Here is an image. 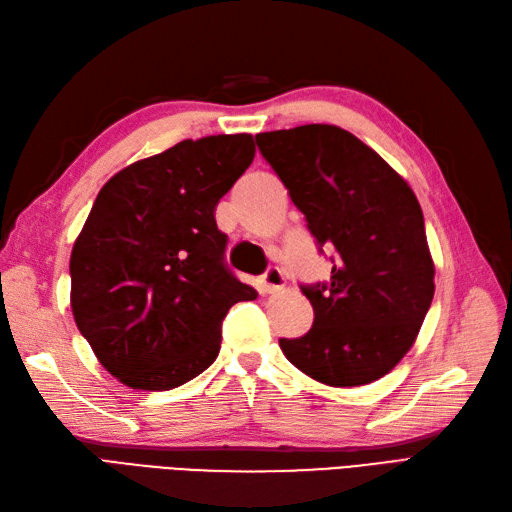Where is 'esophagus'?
<instances>
[{"instance_id":"1","label":"esophagus","mask_w":512,"mask_h":512,"mask_svg":"<svg viewBox=\"0 0 512 512\" xmlns=\"http://www.w3.org/2000/svg\"><path fill=\"white\" fill-rule=\"evenodd\" d=\"M283 285H285V277H283L281 268H277V266H270L264 272V277H261V287H264V292H268V294L283 290Z\"/></svg>"}]
</instances>
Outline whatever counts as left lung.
<instances>
[{"instance_id": "1", "label": "left lung", "mask_w": 512, "mask_h": 512, "mask_svg": "<svg viewBox=\"0 0 512 512\" xmlns=\"http://www.w3.org/2000/svg\"><path fill=\"white\" fill-rule=\"evenodd\" d=\"M255 138L316 244L337 253L331 281L303 287L313 326L281 339L283 355L331 387L378 381L411 350L435 296L417 196L342 127L300 125Z\"/></svg>"}]
</instances>
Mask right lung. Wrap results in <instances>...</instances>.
Masks as SVG:
<instances>
[{
  "label": "right lung",
  "mask_w": 512,
  "mask_h": 512,
  "mask_svg": "<svg viewBox=\"0 0 512 512\" xmlns=\"http://www.w3.org/2000/svg\"><path fill=\"white\" fill-rule=\"evenodd\" d=\"M255 157L251 134L183 140L116 173L71 253V309L99 363L168 391L218 357L222 318L257 292L225 266L216 205Z\"/></svg>",
  "instance_id": "obj_1"
}]
</instances>
